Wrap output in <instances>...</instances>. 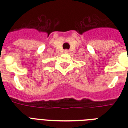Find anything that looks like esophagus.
<instances>
[{
  "label": "esophagus",
  "mask_w": 128,
  "mask_h": 128,
  "mask_svg": "<svg viewBox=\"0 0 128 128\" xmlns=\"http://www.w3.org/2000/svg\"><path fill=\"white\" fill-rule=\"evenodd\" d=\"M64 53H66V54H68V53H69V50H64Z\"/></svg>",
  "instance_id": "1"
}]
</instances>
